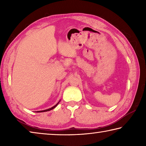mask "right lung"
Masks as SVG:
<instances>
[{
  "mask_svg": "<svg viewBox=\"0 0 146 146\" xmlns=\"http://www.w3.org/2000/svg\"><path fill=\"white\" fill-rule=\"evenodd\" d=\"M58 103H59V102L56 104L55 105V106H54L53 107H52V108H49V109H48V110H44V111H37V112H45V111H50V110H53V109H54L55 108L56 106H57L58 104Z\"/></svg>",
  "mask_w": 146,
  "mask_h": 146,
  "instance_id": "add662e5",
  "label": "right lung"
}]
</instances>
